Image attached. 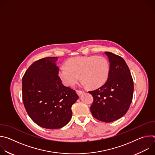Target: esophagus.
<instances>
[{"label": "esophagus", "instance_id": "obj_1", "mask_svg": "<svg viewBox=\"0 0 155 155\" xmlns=\"http://www.w3.org/2000/svg\"><path fill=\"white\" fill-rule=\"evenodd\" d=\"M84 92V91H80V90H78V91H77V94L78 95V96H80V95H81L82 94H83Z\"/></svg>", "mask_w": 155, "mask_h": 155}]
</instances>
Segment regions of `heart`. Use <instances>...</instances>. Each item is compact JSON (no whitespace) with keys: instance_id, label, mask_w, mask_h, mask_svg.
<instances>
[{"instance_id":"1","label":"heart","mask_w":155,"mask_h":155,"mask_svg":"<svg viewBox=\"0 0 155 155\" xmlns=\"http://www.w3.org/2000/svg\"><path fill=\"white\" fill-rule=\"evenodd\" d=\"M110 72L109 62L102 56L75 57L61 65L58 75L67 86H74L80 78L82 84L91 88L103 85L108 79Z\"/></svg>"}]
</instances>
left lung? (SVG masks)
<instances>
[{"instance_id": "8db88e82", "label": "left lung", "mask_w": 155, "mask_h": 155, "mask_svg": "<svg viewBox=\"0 0 155 155\" xmlns=\"http://www.w3.org/2000/svg\"><path fill=\"white\" fill-rule=\"evenodd\" d=\"M109 59L110 72L106 83L89 91L94 101L90 107L93 116L110 123L123 117L129 108L134 92V83L127 65L120 56L105 52Z\"/></svg>"}]
</instances>
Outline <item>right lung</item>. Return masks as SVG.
I'll use <instances>...</instances> for the list:
<instances>
[{"instance_id": "add662e5", "label": "right lung", "mask_w": 155, "mask_h": 155, "mask_svg": "<svg viewBox=\"0 0 155 155\" xmlns=\"http://www.w3.org/2000/svg\"><path fill=\"white\" fill-rule=\"evenodd\" d=\"M57 57L34 62L23 77V101L32 120L40 127L59 129L72 118V106L78 99L75 91L65 86L58 76Z\"/></svg>"}]
</instances>
